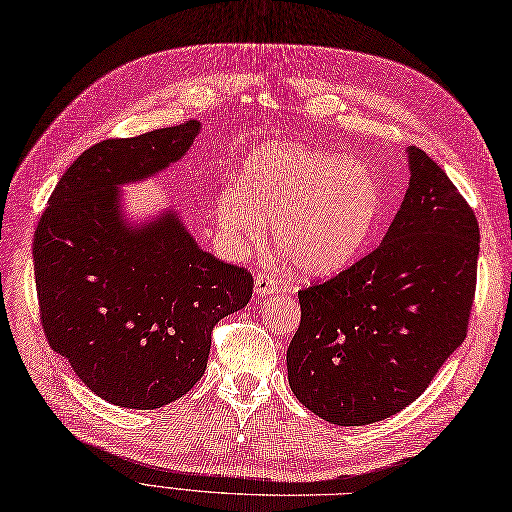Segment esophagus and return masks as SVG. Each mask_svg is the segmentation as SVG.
Instances as JSON below:
<instances>
[{"mask_svg": "<svg viewBox=\"0 0 512 512\" xmlns=\"http://www.w3.org/2000/svg\"><path fill=\"white\" fill-rule=\"evenodd\" d=\"M278 291V278L272 272H257L255 274V293L259 297H266V295H274Z\"/></svg>", "mask_w": 512, "mask_h": 512, "instance_id": "esophagus-1", "label": "esophagus"}]
</instances>
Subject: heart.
<instances>
[{
  "label": "heart",
  "instance_id": "1",
  "mask_svg": "<svg viewBox=\"0 0 512 512\" xmlns=\"http://www.w3.org/2000/svg\"><path fill=\"white\" fill-rule=\"evenodd\" d=\"M382 208V185L363 162L276 145L244 164L240 187L223 189L215 215L236 244L261 240L263 219H272L278 251L297 270L323 276L365 251Z\"/></svg>",
  "mask_w": 512,
  "mask_h": 512
}]
</instances>
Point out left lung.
<instances>
[{
    "instance_id": "1",
    "label": "left lung",
    "mask_w": 512,
    "mask_h": 512,
    "mask_svg": "<svg viewBox=\"0 0 512 512\" xmlns=\"http://www.w3.org/2000/svg\"><path fill=\"white\" fill-rule=\"evenodd\" d=\"M411 179L384 242L350 268L301 289L289 384L337 426L403 411L468 333L479 221L445 170L409 147Z\"/></svg>"
}]
</instances>
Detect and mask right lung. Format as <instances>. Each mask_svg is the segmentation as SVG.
<instances>
[{
    "mask_svg": "<svg viewBox=\"0 0 512 512\" xmlns=\"http://www.w3.org/2000/svg\"><path fill=\"white\" fill-rule=\"evenodd\" d=\"M200 124L107 139L61 177L35 227V289L44 335L107 403L158 409L192 390L215 325L249 304L253 274L202 251L173 213L132 232L116 187L158 173Z\"/></svg>",
    "mask_w": 512,
    "mask_h": 512,
    "instance_id": "add662e5",
    "label": "right lung"
}]
</instances>
